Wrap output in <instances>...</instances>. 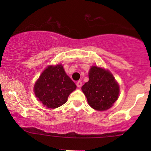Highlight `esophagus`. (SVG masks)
Segmentation results:
<instances>
[{
	"mask_svg": "<svg viewBox=\"0 0 151 151\" xmlns=\"http://www.w3.org/2000/svg\"><path fill=\"white\" fill-rule=\"evenodd\" d=\"M81 85H82V83H81V81H77V87L80 88L81 86Z\"/></svg>",
	"mask_w": 151,
	"mask_h": 151,
	"instance_id": "34e87169",
	"label": "esophagus"
}]
</instances>
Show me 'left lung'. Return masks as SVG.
Wrapping results in <instances>:
<instances>
[{
    "label": "left lung",
    "instance_id": "left-lung-1",
    "mask_svg": "<svg viewBox=\"0 0 151 151\" xmlns=\"http://www.w3.org/2000/svg\"><path fill=\"white\" fill-rule=\"evenodd\" d=\"M91 108L97 111L110 109L119 98V86L109 70L92 66L89 81L81 87Z\"/></svg>",
    "mask_w": 151,
    "mask_h": 151
}]
</instances>
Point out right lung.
Instances as JSON below:
<instances>
[{"label":"right lung","instance_id":"add662e5","mask_svg":"<svg viewBox=\"0 0 151 151\" xmlns=\"http://www.w3.org/2000/svg\"><path fill=\"white\" fill-rule=\"evenodd\" d=\"M77 88L66 74L63 66L50 65L42 72L34 85L38 101L47 108L55 109L67 101L69 95Z\"/></svg>","mask_w":151,"mask_h":151}]
</instances>
